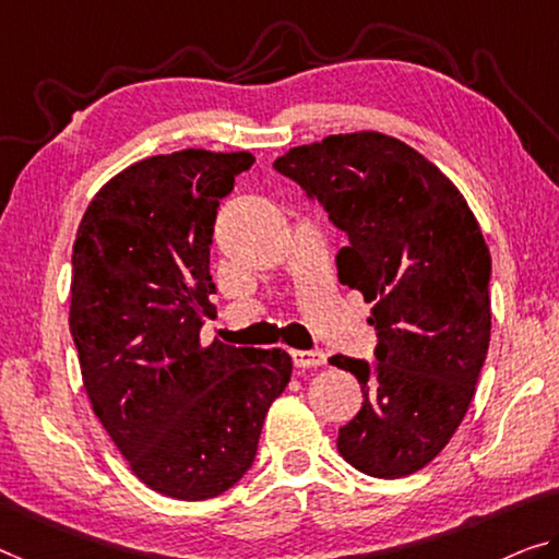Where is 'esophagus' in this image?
<instances>
[{"instance_id":"esophagus-1","label":"esophagus","mask_w":559,"mask_h":559,"mask_svg":"<svg viewBox=\"0 0 559 559\" xmlns=\"http://www.w3.org/2000/svg\"><path fill=\"white\" fill-rule=\"evenodd\" d=\"M292 362L299 369H312L328 362V355L320 349H292Z\"/></svg>"}]
</instances>
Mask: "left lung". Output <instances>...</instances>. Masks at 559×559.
I'll use <instances>...</instances> for the list:
<instances>
[{
  "label": "left lung",
  "instance_id": "left-lung-1",
  "mask_svg": "<svg viewBox=\"0 0 559 559\" xmlns=\"http://www.w3.org/2000/svg\"><path fill=\"white\" fill-rule=\"evenodd\" d=\"M274 169L345 231L337 277L374 302V362L330 357L365 397L337 450L365 475H412L450 442L485 365L492 260L483 229L457 187L388 134H332Z\"/></svg>",
  "mask_w": 559,
  "mask_h": 559
}]
</instances>
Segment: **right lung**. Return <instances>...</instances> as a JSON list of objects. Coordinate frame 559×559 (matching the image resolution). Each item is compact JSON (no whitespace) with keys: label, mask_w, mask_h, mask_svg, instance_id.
<instances>
[{"label":"right lung","mask_w":559,"mask_h":559,"mask_svg":"<svg viewBox=\"0 0 559 559\" xmlns=\"http://www.w3.org/2000/svg\"><path fill=\"white\" fill-rule=\"evenodd\" d=\"M252 162L207 150L136 162L97 192L72 247L70 330L94 415L134 475L175 500L245 477L292 374L285 349L200 342L219 200Z\"/></svg>","instance_id":"1"}]
</instances>
